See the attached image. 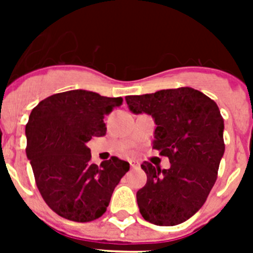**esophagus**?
Returning <instances> with one entry per match:
<instances>
[{
  "mask_svg": "<svg viewBox=\"0 0 253 253\" xmlns=\"http://www.w3.org/2000/svg\"><path fill=\"white\" fill-rule=\"evenodd\" d=\"M130 167L131 169H138V167H140V165L135 161H130Z\"/></svg>",
  "mask_w": 253,
  "mask_h": 253,
  "instance_id": "obj_1",
  "label": "esophagus"
}]
</instances>
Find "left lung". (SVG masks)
I'll use <instances>...</instances> for the list:
<instances>
[{"label": "left lung", "mask_w": 253, "mask_h": 253, "mask_svg": "<svg viewBox=\"0 0 253 253\" xmlns=\"http://www.w3.org/2000/svg\"><path fill=\"white\" fill-rule=\"evenodd\" d=\"M131 113L152 115L157 128L153 148L169 157L161 169L143 162L146 186L138 190L139 211L156 225H177L207 202L224 154V120L213 100L191 87L126 96Z\"/></svg>", "instance_id": "obj_1"}]
</instances>
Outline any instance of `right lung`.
Masks as SVG:
<instances>
[{"instance_id": "1", "label": "right lung", "mask_w": 253, "mask_h": 253, "mask_svg": "<svg viewBox=\"0 0 253 253\" xmlns=\"http://www.w3.org/2000/svg\"><path fill=\"white\" fill-rule=\"evenodd\" d=\"M123 104L86 90L51 95L33 109L26 124V156L44 202L73 222L100 218L129 163L111 157L91 163L87 142L106 134L105 115Z\"/></svg>"}]
</instances>
